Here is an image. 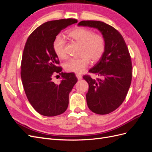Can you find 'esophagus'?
Instances as JSON below:
<instances>
[{
  "label": "esophagus",
  "mask_w": 152,
  "mask_h": 152,
  "mask_svg": "<svg viewBox=\"0 0 152 152\" xmlns=\"http://www.w3.org/2000/svg\"><path fill=\"white\" fill-rule=\"evenodd\" d=\"M76 77H77L78 80H81L82 79V77L79 74H76Z\"/></svg>",
  "instance_id": "1"
}]
</instances>
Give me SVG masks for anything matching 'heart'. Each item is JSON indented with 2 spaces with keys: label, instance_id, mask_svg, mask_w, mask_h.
Instances as JSON below:
<instances>
[{
  "label": "heart",
  "instance_id": "obj_1",
  "mask_svg": "<svg viewBox=\"0 0 152 152\" xmlns=\"http://www.w3.org/2000/svg\"><path fill=\"white\" fill-rule=\"evenodd\" d=\"M68 37L80 44V55L78 58L69 59L64 68L68 72L81 73L89 65L91 60L98 62L103 56L106 49V40L101 34H96L86 27L78 26L67 32ZM53 50L57 57H66V42L62 36L57 35L53 43Z\"/></svg>",
  "mask_w": 152,
  "mask_h": 152
}]
</instances>
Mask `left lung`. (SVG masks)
<instances>
[{"label": "left lung", "instance_id": "left-lung-1", "mask_svg": "<svg viewBox=\"0 0 152 152\" xmlns=\"http://www.w3.org/2000/svg\"><path fill=\"white\" fill-rule=\"evenodd\" d=\"M79 26L98 29L106 40L103 57L89 72L101 79L83 77L89 84L87 103L92 112L105 115L113 112L122 104L129 89L132 66L131 55L123 37L117 30L100 21H82Z\"/></svg>", "mask_w": 152, "mask_h": 152}]
</instances>
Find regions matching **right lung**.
<instances>
[{
	"instance_id": "obj_1",
	"label": "right lung",
	"mask_w": 152,
	"mask_h": 152,
	"mask_svg": "<svg viewBox=\"0 0 152 152\" xmlns=\"http://www.w3.org/2000/svg\"><path fill=\"white\" fill-rule=\"evenodd\" d=\"M77 23L73 18L45 22L37 27L27 39L21 63V78L28 102L39 113L53 117L66 111L69 93L77 82L74 73H63L55 54L53 43L63 29ZM59 73V85L52 81Z\"/></svg>"
}]
</instances>
